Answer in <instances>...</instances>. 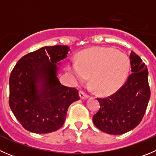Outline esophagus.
Wrapping results in <instances>:
<instances>
[{"label": "esophagus", "instance_id": "1", "mask_svg": "<svg viewBox=\"0 0 156 156\" xmlns=\"http://www.w3.org/2000/svg\"><path fill=\"white\" fill-rule=\"evenodd\" d=\"M79 95H80V97H81V100H85V99H87L88 97H89V96H88L87 94H85V93L82 90L79 91Z\"/></svg>", "mask_w": 156, "mask_h": 156}]
</instances>
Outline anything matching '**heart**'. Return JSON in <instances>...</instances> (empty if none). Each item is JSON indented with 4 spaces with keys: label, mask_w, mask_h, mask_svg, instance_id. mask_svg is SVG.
Returning a JSON list of instances; mask_svg holds the SVG:
<instances>
[{
    "label": "heart",
    "mask_w": 156,
    "mask_h": 156,
    "mask_svg": "<svg viewBox=\"0 0 156 156\" xmlns=\"http://www.w3.org/2000/svg\"><path fill=\"white\" fill-rule=\"evenodd\" d=\"M130 66L125 53L97 47L82 52L78 61L69 62L67 69L78 82H84L90 76V86L99 95H111L125 84Z\"/></svg>",
    "instance_id": "1"
}]
</instances>
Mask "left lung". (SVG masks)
Here are the masks:
<instances>
[{
    "mask_svg": "<svg viewBox=\"0 0 156 156\" xmlns=\"http://www.w3.org/2000/svg\"><path fill=\"white\" fill-rule=\"evenodd\" d=\"M132 73L119 90L97 99L100 108L93 116L94 125L104 133L121 135L135 128L142 120L150 98L148 69L133 51L130 54Z\"/></svg>",
    "mask_w": 156,
    "mask_h": 156,
    "instance_id": "1",
    "label": "left lung"
}]
</instances>
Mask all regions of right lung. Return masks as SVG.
<instances>
[{"mask_svg": "<svg viewBox=\"0 0 156 156\" xmlns=\"http://www.w3.org/2000/svg\"><path fill=\"white\" fill-rule=\"evenodd\" d=\"M68 46H46L25 55L10 74L9 104L23 127L48 133L64 125L71 104L80 99L78 90L62 85L58 78Z\"/></svg>", "mask_w": 156, "mask_h": 156, "instance_id": "obj_1", "label": "right lung"}]
</instances>
